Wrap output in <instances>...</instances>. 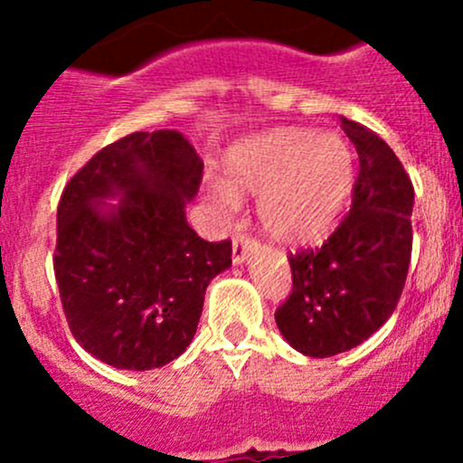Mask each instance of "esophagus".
Segmentation results:
<instances>
[{
  "instance_id": "34e87169",
  "label": "esophagus",
  "mask_w": 463,
  "mask_h": 463,
  "mask_svg": "<svg viewBox=\"0 0 463 463\" xmlns=\"http://www.w3.org/2000/svg\"><path fill=\"white\" fill-rule=\"evenodd\" d=\"M258 246V241L253 240L250 235H237L235 241H232V261L235 264H241L246 260V255Z\"/></svg>"
}]
</instances>
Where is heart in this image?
I'll return each instance as SVG.
<instances>
[{
  "instance_id": "obj_1",
  "label": "heart",
  "mask_w": 463,
  "mask_h": 463,
  "mask_svg": "<svg viewBox=\"0 0 463 463\" xmlns=\"http://www.w3.org/2000/svg\"><path fill=\"white\" fill-rule=\"evenodd\" d=\"M232 184L253 194H266L261 222L279 241H314L325 235L352 193L354 156L335 132L311 134L284 129L237 149L231 158ZM223 208H235V193L213 184Z\"/></svg>"
}]
</instances>
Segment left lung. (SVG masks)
<instances>
[{"mask_svg": "<svg viewBox=\"0 0 463 463\" xmlns=\"http://www.w3.org/2000/svg\"><path fill=\"white\" fill-rule=\"evenodd\" d=\"M358 152L352 208L318 249L288 255L293 287L275 322L293 349L326 358L354 349L394 314L412 258L414 188L392 147L340 118Z\"/></svg>", "mask_w": 463, "mask_h": 463, "instance_id": "obj_1", "label": "left lung"}]
</instances>
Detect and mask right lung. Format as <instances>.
I'll use <instances>...</instances> for the list:
<instances>
[{
  "mask_svg": "<svg viewBox=\"0 0 463 463\" xmlns=\"http://www.w3.org/2000/svg\"><path fill=\"white\" fill-rule=\"evenodd\" d=\"M202 179L184 134L158 129L107 145L64 185L60 300L73 338L107 365L163 367L193 343L210 279L232 264L231 240L205 241L185 222Z\"/></svg>",
  "mask_w": 463,
  "mask_h": 463,
  "instance_id": "obj_1",
  "label": "right lung"
}]
</instances>
